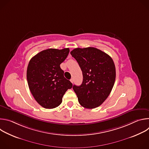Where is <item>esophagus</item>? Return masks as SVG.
I'll use <instances>...</instances> for the list:
<instances>
[{"label": "esophagus", "mask_w": 149, "mask_h": 149, "mask_svg": "<svg viewBox=\"0 0 149 149\" xmlns=\"http://www.w3.org/2000/svg\"><path fill=\"white\" fill-rule=\"evenodd\" d=\"M70 81L73 84V82H74V79L72 78V79H70Z\"/></svg>", "instance_id": "obj_1"}]
</instances>
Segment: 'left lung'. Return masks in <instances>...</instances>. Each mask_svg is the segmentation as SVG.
<instances>
[{
    "mask_svg": "<svg viewBox=\"0 0 149 149\" xmlns=\"http://www.w3.org/2000/svg\"><path fill=\"white\" fill-rule=\"evenodd\" d=\"M82 72L83 81L73 90L83 107L95 109L107 98L116 79L113 59L106 53L94 48H77L71 52Z\"/></svg>",
    "mask_w": 149,
    "mask_h": 149,
    "instance_id": "obj_1",
    "label": "left lung"
}]
</instances>
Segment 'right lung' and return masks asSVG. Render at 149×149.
Segmentation results:
<instances>
[{"mask_svg":"<svg viewBox=\"0 0 149 149\" xmlns=\"http://www.w3.org/2000/svg\"><path fill=\"white\" fill-rule=\"evenodd\" d=\"M69 48L48 49L31 58L26 77L29 90L35 100L45 109L59 106L72 84L63 76L60 64L67 58Z\"/></svg>","mask_w":149,"mask_h":149,"instance_id":"obj_1","label":"right lung"}]
</instances>
